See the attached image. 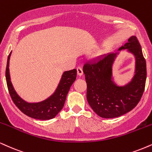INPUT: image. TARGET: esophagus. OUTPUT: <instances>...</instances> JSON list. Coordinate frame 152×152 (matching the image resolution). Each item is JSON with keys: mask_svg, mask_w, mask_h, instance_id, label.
Listing matches in <instances>:
<instances>
[{"mask_svg": "<svg viewBox=\"0 0 152 152\" xmlns=\"http://www.w3.org/2000/svg\"><path fill=\"white\" fill-rule=\"evenodd\" d=\"M77 74H78V76H80L83 75V69H82L81 67H78V68H77Z\"/></svg>", "mask_w": 152, "mask_h": 152, "instance_id": "1", "label": "esophagus"}]
</instances>
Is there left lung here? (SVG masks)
I'll return each mask as SVG.
<instances>
[{"mask_svg":"<svg viewBox=\"0 0 152 152\" xmlns=\"http://www.w3.org/2000/svg\"><path fill=\"white\" fill-rule=\"evenodd\" d=\"M127 49L135 56V75L125 86H118L112 81V66L116 54H107L83 66L87 83L88 103L98 115L114 118L136 107L143 95L147 78V66L137 38L131 37L128 42L119 49Z\"/></svg>","mask_w":152,"mask_h":152,"instance_id":"1","label":"left lung"}]
</instances>
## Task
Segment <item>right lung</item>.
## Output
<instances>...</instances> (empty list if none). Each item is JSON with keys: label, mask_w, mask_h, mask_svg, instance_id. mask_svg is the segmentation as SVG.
Returning a JSON list of instances; mask_svg holds the SVG:
<instances>
[{"label": "right lung", "mask_w": 152, "mask_h": 152, "mask_svg": "<svg viewBox=\"0 0 152 152\" xmlns=\"http://www.w3.org/2000/svg\"><path fill=\"white\" fill-rule=\"evenodd\" d=\"M10 54L11 52L9 54L7 61L5 78L9 94L15 105L24 114L32 118L42 120L54 118L63 108L69 89L76 78V69L65 71L64 73L55 93L48 99L37 103H28L18 96L10 81L9 74V59Z\"/></svg>", "instance_id": "right-lung-1"}]
</instances>
